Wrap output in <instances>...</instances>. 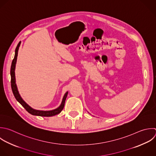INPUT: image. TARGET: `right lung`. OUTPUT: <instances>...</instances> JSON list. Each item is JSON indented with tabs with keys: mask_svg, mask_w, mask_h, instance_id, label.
<instances>
[{
	"mask_svg": "<svg viewBox=\"0 0 156 156\" xmlns=\"http://www.w3.org/2000/svg\"><path fill=\"white\" fill-rule=\"evenodd\" d=\"M21 44V41L18 43V46H16V48L15 49V57L12 61V66H11V69H10V74H11V86H12V89L13 93L16 98V99L23 105V107L30 114L33 115H36V116H52L54 115H56L58 113H60L62 110L64 108L65 105V100L66 99L67 95L68 92L67 91L63 98L62 102L61 105L57 108L52 110H49V111H43V110H38L32 108L30 106H29L21 97L19 91L18 90V88L16 84V79H15V67H16V60H17V57H18V50Z\"/></svg>",
	"mask_w": 156,
	"mask_h": 156,
	"instance_id": "right-lung-1",
	"label": "right lung"
}]
</instances>
